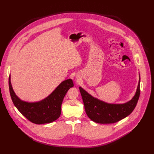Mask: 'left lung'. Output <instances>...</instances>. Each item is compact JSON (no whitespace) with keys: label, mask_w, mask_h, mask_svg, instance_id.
<instances>
[{"label":"left lung","mask_w":154,"mask_h":154,"mask_svg":"<svg viewBox=\"0 0 154 154\" xmlns=\"http://www.w3.org/2000/svg\"><path fill=\"white\" fill-rule=\"evenodd\" d=\"M140 82L134 97L125 103H108L97 98H94L82 87L79 86L84 103L85 112L88 116L93 122L102 123H113L119 122L128 116L135 109L140 97Z\"/></svg>","instance_id":"1"}]
</instances>
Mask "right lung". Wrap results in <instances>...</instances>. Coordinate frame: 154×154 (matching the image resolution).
I'll list each match as a JSON object with an SVG mask.
<instances>
[{"instance_id": "right-lung-1", "label": "right lung", "mask_w": 154, "mask_h": 154, "mask_svg": "<svg viewBox=\"0 0 154 154\" xmlns=\"http://www.w3.org/2000/svg\"><path fill=\"white\" fill-rule=\"evenodd\" d=\"M11 97L14 105L27 119L35 124L51 123L57 120L61 113V105L64 96L71 87V79H66L57 86L48 97L41 101L28 102L21 100L14 92L9 79Z\"/></svg>"}]
</instances>
